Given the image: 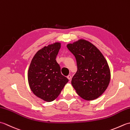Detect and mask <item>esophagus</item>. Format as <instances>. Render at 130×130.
I'll list each match as a JSON object with an SVG mask.
<instances>
[{
    "label": "esophagus",
    "instance_id": "1",
    "mask_svg": "<svg viewBox=\"0 0 130 130\" xmlns=\"http://www.w3.org/2000/svg\"><path fill=\"white\" fill-rule=\"evenodd\" d=\"M67 78H68L69 80H70V79H71V75H69L68 76H67Z\"/></svg>",
    "mask_w": 130,
    "mask_h": 130
}]
</instances>
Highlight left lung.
Segmentation results:
<instances>
[{
  "label": "left lung",
  "mask_w": 130,
  "mask_h": 130,
  "mask_svg": "<svg viewBox=\"0 0 130 130\" xmlns=\"http://www.w3.org/2000/svg\"><path fill=\"white\" fill-rule=\"evenodd\" d=\"M67 47L76 61L78 70L71 84L77 94L87 101L98 98L106 90L111 79L106 59L94 45L85 40L69 43Z\"/></svg>",
  "instance_id": "left-lung-1"
}]
</instances>
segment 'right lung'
I'll list each match as a JSON object with an SVG mask.
<instances>
[{"label": "right lung", "instance_id": "right-lung-1", "mask_svg": "<svg viewBox=\"0 0 130 130\" xmlns=\"http://www.w3.org/2000/svg\"><path fill=\"white\" fill-rule=\"evenodd\" d=\"M60 42L45 46L35 54L28 71L29 87L34 94L46 102L57 98L69 80L61 73L56 60Z\"/></svg>", "mask_w": 130, "mask_h": 130}]
</instances>
